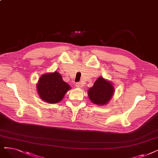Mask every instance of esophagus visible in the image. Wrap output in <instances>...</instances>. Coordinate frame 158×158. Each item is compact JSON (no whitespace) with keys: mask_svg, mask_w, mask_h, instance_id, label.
<instances>
[{"mask_svg":"<svg viewBox=\"0 0 158 158\" xmlns=\"http://www.w3.org/2000/svg\"><path fill=\"white\" fill-rule=\"evenodd\" d=\"M76 87H77V88H80L81 86H82V85H81V83H80V82H77V84H76Z\"/></svg>","mask_w":158,"mask_h":158,"instance_id":"obj_1","label":"esophagus"}]
</instances>
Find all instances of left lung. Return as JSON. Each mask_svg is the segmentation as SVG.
Masks as SVG:
<instances>
[{"label":"left lung","instance_id":"8db88e82","mask_svg":"<svg viewBox=\"0 0 158 158\" xmlns=\"http://www.w3.org/2000/svg\"><path fill=\"white\" fill-rule=\"evenodd\" d=\"M114 87L110 81L99 77L88 90V96L92 103L103 106L108 104L114 94Z\"/></svg>","mask_w":158,"mask_h":158}]
</instances>
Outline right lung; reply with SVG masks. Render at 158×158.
<instances>
[{
	"label": "right lung",
	"instance_id": "1",
	"mask_svg": "<svg viewBox=\"0 0 158 158\" xmlns=\"http://www.w3.org/2000/svg\"><path fill=\"white\" fill-rule=\"evenodd\" d=\"M70 89V85L63 80L58 72L43 74L37 84V90L40 98L48 103L60 102Z\"/></svg>",
	"mask_w": 158,
	"mask_h": 158
}]
</instances>
